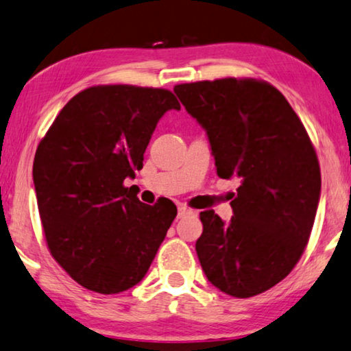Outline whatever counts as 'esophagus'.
<instances>
[{
	"label": "esophagus",
	"instance_id": "1",
	"mask_svg": "<svg viewBox=\"0 0 351 351\" xmlns=\"http://www.w3.org/2000/svg\"><path fill=\"white\" fill-rule=\"evenodd\" d=\"M191 213H193V210L188 208V207H184V205H181V207H178V218H183V217H186V215H191Z\"/></svg>",
	"mask_w": 351,
	"mask_h": 351
}]
</instances>
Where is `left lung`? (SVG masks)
<instances>
[{
    "instance_id": "obj_1",
    "label": "left lung",
    "mask_w": 351,
    "mask_h": 351,
    "mask_svg": "<svg viewBox=\"0 0 351 351\" xmlns=\"http://www.w3.org/2000/svg\"><path fill=\"white\" fill-rule=\"evenodd\" d=\"M173 91L207 132L217 175L241 180L230 223L200 212V266L228 295H258L291 273L310 239L321 195L315 147L282 93L266 82L221 78Z\"/></svg>"
}]
</instances>
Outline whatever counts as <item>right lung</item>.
Returning a JSON list of instances; mask_svg holds the SVG:
<instances>
[{
    "label": "right lung",
    "mask_w": 351,
    "mask_h": 351,
    "mask_svg": "<svg viewBox=\"0 0 351 351\" xmlns=\"http://www.w3.org/2000/svg\"><path fill=\"white\" fill-rule=\"evenodd\" d=\"M171 109L180 102L162 88L91 86L64 106L38 144L34 184L46 244L93 292L136 286L178 213L171 200L143 204L123 186Z\"/></svg>",
    "instance_id": "obj_1"
}]
</instances>
